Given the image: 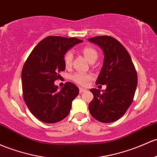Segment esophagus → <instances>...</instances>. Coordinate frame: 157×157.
Masks as SVG:
<instances>
[{"label": "esophagus", "mask_w": 157, "mask_h": 157, "mask_svg": "<svg viewBox=\"0 0 157 157\" xmlns=\"http://www.w3.org/2000/svg\"><path fill=\"white\" fill-rule=\"evenodd\" d=\"M79 90H80V93H82V92H86V89H84V88H79Z\"/></svg>", "instance_id": "esophagus-1"}]
</instances>
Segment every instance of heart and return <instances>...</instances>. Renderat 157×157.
Returning a JSON list of instances; mask_svg holds the SVG:
<instances>
[{"label": "heart", "instance_id": "1", "mask_svg": "<svg viewBox=\"0 0 157 157\" xmlns=\"http://www.w3.org/2000/svg\"><path fill=\"white\" fill-rule=\"evenodd\" d=\"M81 52L89 63L95 61L98 59V51L92 46H85L82 48ZM72 60H73V53H71V51H68L64 56V63L66 68L71 66ZM92 78V75L91 74L83 73V72H76L71 75V79L80 86H86Z\"/></svg>", "mask_w": 157, "mask_h": 157}]
</instances>
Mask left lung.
Returning a JSON list of instances; mask_svg holds the SVG:
<instances>
[{"instance_id": "1", "label": "left lung", "mask_w": 157, "mask_h": 157, "mask_svg": "<svg viewBox=\"0 0 157 157\" xmlns=\"http://www.w3.org/2000/svg\"><path fill=\"white\" fill-rule=\"evenodd\" d=\"M104 51L102 68L96 84L106 89H90L94 98L89 105L93 118L103 123L119 119L130 107L137 87V74L130 54L115 38L101 36L90 38Z\"/></svg>"}]
</instances>
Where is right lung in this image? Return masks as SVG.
Listing matches in <instances>:
<instances>
[{
    "label": "right lung",
    "mask_w": 157,
    "mask_h": 157,
    "mask_svg": "<svg viewBox=\"0 0 157 157\" xmlns=\"http://www.w3.org/2000/svg\"><path fill=\"white\" fill-rule=\"evenodd\" d=\"M82 42L77 38L48 36L33 48L24 65V100L32 114L44 123L64 119L69 114L72 101L78 95L79 89L72 82H67L59 91L54 82L65 69V53Z\"/></svg>",
    "instance_id": "right-lung-1"
}]
</instances>
